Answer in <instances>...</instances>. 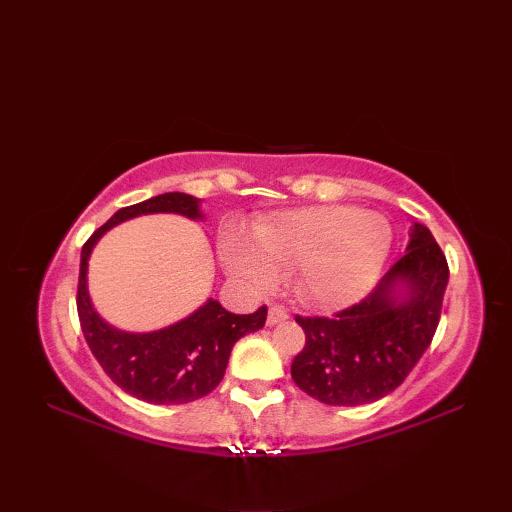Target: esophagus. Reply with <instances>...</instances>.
I'll return each instance as SVG.
<instances>
[{
	"label": "esophagus",
	"mask_w": 512,
	"mask_h": 512,
	"mask_svg": "<svg viewBox=\"0 0 512 512\" xmlns=\"http://www.w3.org/2000/svg\"><path fill=\"white\" fill-rule=\"evenodd\" d=\"M288 319V312L281 308V306H270L268 310V325H277L281 321Z\"/></svg>",
	"instance_id": "34e87169"
}]
</instances>
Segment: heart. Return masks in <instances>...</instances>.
<instances>
[{"mask_svg": "<svg viewBox=\"0 0 512 512\" xmlns=\"http://www.w3.org/2000/svg\"><path fill=\"white\" fill-rule=\"evenodd\" d=\"M391 248L383 215L354 206H314L277 213L255 226V242L235 231L222 239V262L248 288L268 290L292 273L301 303L345 308L376 284Z\"/></svg>", "mask_w": 512, "mask_h": 512, "instance_id": "b5f03b06", "label": "heart"}]
</instances>
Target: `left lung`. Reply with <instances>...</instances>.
Returning <instances> with one entry per match:
<instances>
[{"label": "left lung", "instance_id": "8db88e82", "mask_svg": "<svg viewBox=\"0 0 512 512\" xmlns=\"http://www.w3.org/2000/svg\"><path fill=\"white\" fill-rule=\"evenodd\" d=\"M407 253L369 295L332 317H297L306 347L290 374L301 391L334 407H358L391 394L440 323L449 266L431 231L413 224Z\"/></svg>", "mask_w": 512, "mask_h": 512}]
</instances>
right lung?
I'll list each match as a JSON object with an SVG mask.
<instances>
[{"instance_id": "1", "label": "right lung", "mask_w": 512, "mask_h": 512, "mask_svg": "<svg viewBox=\"0 0 512 512\" xmlns=\"http://www.w3.org/2000/svg\"><path fill=\"white\" fill-rule=\"evenodd\" d=\"M178 213L202 220L200 200L187 193H162L116 211L81 250L76 310L85 341L103 372L127 394L154 405H184L220 385L233 345L266 323V306L253 314H233L209 299L187 319L156 332H123L105 323L88 295V259L101 235L138 215Z\"/></svg>"}]
</instances>
